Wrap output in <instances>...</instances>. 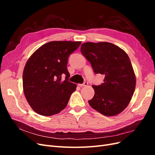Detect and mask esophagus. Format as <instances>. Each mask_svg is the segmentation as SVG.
Wrapping results in <instances>:
<instances>
[{"label": "esophagus", "mask_w": 155, "mask_h": 155, "mask_svg": "<svg viewBox=\"0 0 155 155\" xmlns=\"http://www.w3.org/2000/svg\"><path fill=\"white\" fill-rule=\"evenodd\" d=\"M87 85H88V82L87 81L84 82L83 84H78L79 87H85V86H87Z\"/></svg>", "instance_id": "esophagus-1"}]
</instances>
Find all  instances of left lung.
<instances>
[{
    "label": "left lung",
    "mask_w": 155,
    "mask_h": 155,
    "mask_svg": "<svg viewBox=\"0 0 155 155\" xmlns=\"http://www.w3.org/2000/svg\"><path fill=\"white\" fill-rule=\"evenodd\" d=\"M81 51L95 74L105 75L104 83L92 85V108L107 116H116L127 107L136 87V77L128 55L118 46L107 42L83 43Z\"/></svg>",
    "instance_id": "left-lung-1"
}]
</instances>
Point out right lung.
<instances>
[{
    "label": "right lung",
    "instance_id": "add662e5",
    "mask_svg": "<svg viewBox=\"0 0 155 155\" xmlns=\"http://www.w3.org/2000/svg\"><path fill=\"white\" fill-rule=\"evenodd\" d=\"M81 41H50L41 46L27 61L22 75L26 99L37 114H58L68 104L76 85L68 81L67 65L70 54ZM65 76L63 81L61 77Z\"/></svg>",
    "mask_w": 155,
    "mask_h": 155
}]
</instances>
